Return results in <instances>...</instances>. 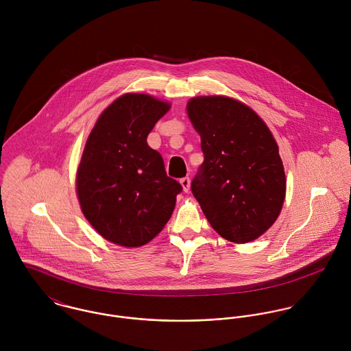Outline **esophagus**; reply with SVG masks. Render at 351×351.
<instances>
[{"label":"esophagus","instance_id":"obj_1","mask_svg":"<svg viewBox=\"0 0 351 351\" xmlns=\"http://www.w3.org/2000/svg\"><path fill=\"white\" fill-rule=\"evenodd\" d=\"M182 188H184V192H188L191 189V178L189 177H184L180 180Z\"/></svg>","mask_w":351,"mask_h":351}]
</instances>
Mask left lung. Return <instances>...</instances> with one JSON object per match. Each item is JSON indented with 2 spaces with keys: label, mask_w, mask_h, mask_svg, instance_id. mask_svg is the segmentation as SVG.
<instances>
[{
  "label": "left lung",
  "mask_w": 351,
  "mask_h": 351,
  "mask_svg": "<svg viewBox=\"0 0 351 351\" xmlns=\"http://www.w3.org/2000/svg\"><path fill=\"white\" fill-rule=\"evenodd\" d=\"M188 114L204 162L191 189L212 228L234 243L261 237L278 217L287 178L278 146L262 119L228 97H196Z\"/></svg>",
  "instance_id": "obj_1"
}]
</instances>
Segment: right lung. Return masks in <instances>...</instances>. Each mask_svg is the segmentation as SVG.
Wrapping results in <instances>:
<instances>
[{"label": "right lung", "mask_w": 351, "mask_h": 351, "mask_svg": "<svg viewBox=\"0 0 351 351\" xmlns=\"http://www.w3.org/2000/svg\"><path fill=\"white\" fill-rule=\"evenodd\" d=\"M167 102L149 95L127 93L101 113L77 171L81 209L109 242L139 247L169 221L178 181L167 177L162 155L147 145Z\"/></svg>", "instance_id": "1"}]
</instances>
